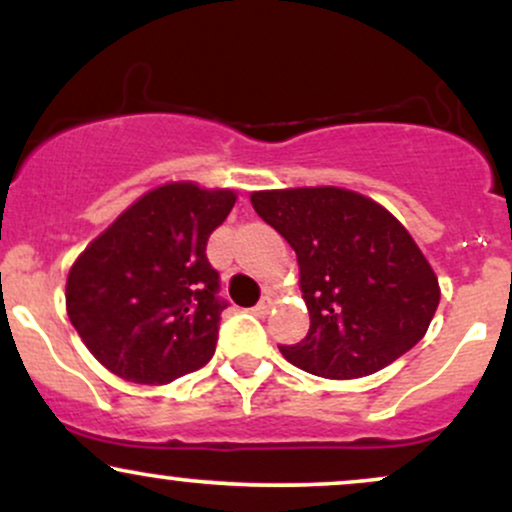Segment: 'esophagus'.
Wrapping results in <instances>:
<instances>
[{
  "instance_id": "obj_1",
  "label": "esophagus",
  "mask_w": 512,
  "mask_h": 512,
  "mask_svg": "<svg viewBox=\"0 0 512 512\" xmlns=\"http://www.w3.org/2000/svg\"><path fill=\"white\" fill-rule=\"evenodd\" d=\"M269 308H272V298H269V296H262V301L255 305V315L264 317V315L269 313Z\"/></svg>"
}]
</instances>
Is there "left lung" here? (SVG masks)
<instances>
[{
  "label": "left lung",
  "instance_id": "obj_1",
  "mask_svg": "<svg viewBox=\"0 0 512 512\" xmlns=\"http://www.w3.org/2000/svg\"><path fill=\"white\" fill-rule=\"evenodd\" d=\"M252 207L296 250L310 330L279 346L305 373L351 380L407 354L436 315L438 276L385 207L342 187L252 192Z\"/></svg>",
  "mask_w": 512,
  "mask_h": 512
}]
</instances>
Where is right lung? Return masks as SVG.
Returning <instances> with one entry per match:
<instances>
[{
  "mask_svg": "<svg viewBox=\"0 0 512 512\" xmlns=\"http://www.w3.org/2000/svg\"><path fill=\"white\" fill-rule=\"evenodd\" d=\"M236 192L168 182L139 197L81 252L67 315L110 373L166 385L214 356L226 301L207 240Z\"/></svg>",
  "mask_w": 512,
  "mask_h": 512,
  "instance_id": "add662e5",
  "label": "right lung"
}]
</instances>
